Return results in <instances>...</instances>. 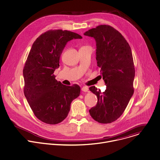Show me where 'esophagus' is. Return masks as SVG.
Returning <instances> with one entry per match:
<instances>
[{
	"mask_svg": "<svg viewBox=\"0 0 160 160\" xmlns=\"http://www.w3.org/2000/svg\"><path fill=\"white\" fill-rule=\"evenodd\" d=\"M88 90V88L87 87H83L82 88V90L83 92H87Z\"/></svg>",
	"mask_w": 160,
	"mask_h": 160,
	"instance_id": "obj_1",
	"label": "esophagus"
}]
</instances>
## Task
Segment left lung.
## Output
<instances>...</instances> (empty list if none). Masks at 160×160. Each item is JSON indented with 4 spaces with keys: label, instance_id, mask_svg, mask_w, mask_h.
I'll use <instances>...</instances> for the list:
<instances>
[{
    "label": "left lung",
    "instance_id": "left-lung-1",
    "mask_svg": "<svg viewBox=\"0 0 160 160\" xmlns=\"http://www.w3.org/2000/svg\"><path fill=\"white\" fill-rule=\"evenodd\" d=\"M84 35L96 41L97 66L106 84L103 92L95 86L89 88L97 96V105L89 112L99 123H111L123 114L134 93L135 68L132 51L124 36L109 25H99Z\"/></svg>",
    "mask_w": 160,
    "mask_h": 160
}]
</instances>
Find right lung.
I'll return each mask as SVG.
<instances>
[{
    "label": "right lung",
    "mask_w": 160,
    "mask_h": 160,
    "mask_svg": "<svg viewBox=\"0 0 160 160\" xmlns=\"http://www.w3.org/2000/svg\"><path fill=\"white\" fill-rule=\"evenodd\" d=\"M82 38L72 31L51 29L32 44L23 69L24 93L35 116L46 124L62 122L68 114L72 100L80 95L79 85L62 84L55 79L54 72L60 67L67 42Z\"/></svg>",
    "instance_id": "add662e5"
}]
</instances>
